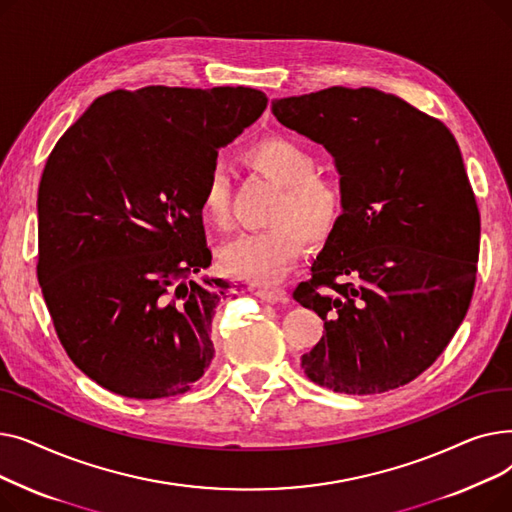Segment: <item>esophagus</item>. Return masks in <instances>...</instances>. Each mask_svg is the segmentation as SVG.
Listing matches in <instances>:
<instances>
[{
    "mask_svg": "<svg viewBox=\"0 0 512 512\" xmlns=\"http://www.w3.org/2000/svg\"><path fill=\"white\" fill-rule=\"evenodd\" d=\"M257 297L265 303H282L286 301V290L284 288H278V286H263L257 290Z\"/></svg>",
    "mask_w": 512,
    "mask_h": 512,
    "instance_id": "1",
    "label": "esophagus"
}]
</instances>
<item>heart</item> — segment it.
Segmentation results:
<instances>
[{
    "instance_id": "heart-1",
    "label": "heart",
    "mask_w": 512,
    "mask_h": 512,
    "mask_svg": "<svg viewBox=\"0 0 512 512\" xmlns=\"http://www.w3.org/2000/svg\"><path fill=\"white\" fill-rule=\"evenodd\" d=\"M251 164L282 186L270 218L272 226L240 234L220 247L222 270L240 280L274 284L288 276L305 251L307 240H326L342 220L344 188L336 178L315 174V155L297 139L274 134L249 149ZM201 218L226 228L230 222V188L226 170L215 164L199 199Z\"/></svg>"
}]
</instances>
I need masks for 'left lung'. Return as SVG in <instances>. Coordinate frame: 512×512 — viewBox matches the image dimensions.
<instances>
[{
  "label": "left lung",
  "mask_w": 512,
  "mask_h": 512,
  "mask_svg": "<svg viewBox=\"0 0 512 512\" xmlns=\"http://www.w3.org/2000/svg\"><path fill=\"white\" fill-rule=\"evenodd\" d=\"M272 112L326 147L344 188L313 278L292 292L326 328L301 367L344 394L405 386L440 357L473 297L479 211L459 143L371 87L274 99Z\"/></svg>",
  "instance_id": "8db88e82"
}]
</instances>
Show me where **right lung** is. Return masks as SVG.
<instances>
[{
	"instance_id": "add662e5",
	"label": "right lung",
	"mask_w": 512,
	"mask_h": 512,
	"mask_svg": "<svg viewBox=\"0 0 512 512\" xmlns=\"http://www.w3.org/2000/svg\"><path fill=\"white\" fill-rule=\"evenodd\" d=\"M249 87H143L95 99L39 184L37 276L72 363L105 390L153 400L193 388L232 292L211 265L199 199L218 151L265 110Z\"/></svg>"
}]
</instances>
